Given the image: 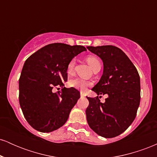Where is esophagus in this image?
<instances>
[{"label":"esophagus","instance_id":"obj_1","mask_svg":"<svg viewBox=\"0 0 157 157\" xmlns=\"http://www.w3.org/2000/svg\"><path fill=\"white\" fill-rule=\"evenodd\" d=\"M80 96H81V97H84V96H85L83 92H80Z\"/></svg>","mask_w":157,"mask_h":157}]
</instances>
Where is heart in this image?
<instances>
[{
	"label": "heart",
	"mask_w": 157,
	"mask_h": 157,
	"mask_svg": "<svg viewBox=\"0 0 157 157\" xmlns=\"http://www.w3.org/2000/svg\"><path fill=\"white\" fill-rule=\"evenodd\" d=\"M87 62L92 69H94V68L96 67L97 65L100 64V60H99L97 57L93 55L89 56V57H87ZM75 64H76V60H75V58L71 59V60L69 61V63H68L67 65V68H66V71H67L68 75H72L74 73V71H75ZM68 85H69V86L75 88V89L81 90V91H85V90L86 89V88H87L88 86H89L91 83L86 80L77 78L70 80L69 82H68Z\"/></svg>",
	"instance_id": "obj_1"
}]
</instances>
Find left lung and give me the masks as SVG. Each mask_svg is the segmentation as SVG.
<instances>
[{
    "instance_id": "1",
    "label": "left lung",
    "mask_w": 157,
    "mask_h": 157,
    "mask_svg": "<svg viewBox=\"0 0 157 157\" xmlns=\"http://www.w3.org/2000/svg\"><path fill=\"white\" fill-rule=\"evenodd\" d=\"M103 63V73L92 91L108 94L105 102L98 96L87 97L86 119L100 136L112 138L123 133L136 117L140 102V78L134 65L120 48L113 46H87Z\"/></svg>"
}]
</instances>
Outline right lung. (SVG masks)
I'll return each mask as SVG.
<instances>
[{
	"mask_svg": "<svg viewBox=\"0 0 157 157\" xmlns=\"http://www.w3.org/2000/svg\"><path fill=\"white\" fill-rule=\"evenodd\" d=\"M84 51L82 46L56 43L41 48L26 60L19 79V102L26 121L35 130L52 132L67 121L80 94L73 87H64L66 68ZM59 86L61 91L54 93Z\"/></svg>",
	"mask_w": 157,
	"mask_h": 157,
	"instance_id": "obj_1",
	"label": "right lung"
}]
</instances>
